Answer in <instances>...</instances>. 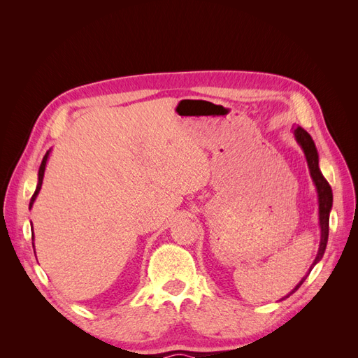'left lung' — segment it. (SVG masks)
<instances>
[{
  "instance_id": "8db88e82",
  "label": "left lung",
  "mask_w": 358,
  "mask_h": 358,
  "mask_svg": "<svg viewBox=\"0 0 358 358\" xmlns=\"http://www.w3.org/2000/svg\"><path fill=\"white\" fill-rule=\"evenodd\" d=\"M294 137H296V142L300 145L303 152H305L310 178H312L313 185H315V188H317V194H318V220H320L321 239H320L318 254H317L315 259H313V263L309 268V273H310V270L313 268V266H315L318 262H321L324 252H326V246H327V241H329V220H330V210H331V206H333V192H331V187L329 185V182L326 180V178L322 176V173L320 170L318 150L315 148V143H313L310 134L306 131V129H303L301 127H297V128H294ZM308 275L303 276L300 282L289 291V294L282 297V300L289 297L292 292H296L300 288V285L305 282Z\"/></svg>"
}]
</instances>
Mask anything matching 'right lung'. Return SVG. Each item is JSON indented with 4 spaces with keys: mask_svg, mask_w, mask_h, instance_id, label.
<instances>
[{
    "mask_svg": "<svg viewBox=\"0 0 358 358\" xmlns=\"http://www.w3.org/2000/svg\"><path fill=\"white\" fill-rule=\"evenodd\" d=\"M49 154H50V150H48L46 155L43 157V161H41V164H40V169H38V182H37V188H36L34 194H32V197H31V201H29V210H31L32 204H34V201H36V199H37V196H38V192H40V189H41V183H43V178H45V170H46V164H48V159H49ZM32 248H34V230H32Z\"/></svg>",
    "mask_w": 358,
    "mask_h": 358,
    "instance_id": "1",
    "label": "right lung"
}]
</instances>
